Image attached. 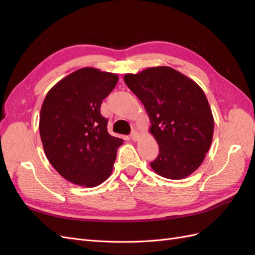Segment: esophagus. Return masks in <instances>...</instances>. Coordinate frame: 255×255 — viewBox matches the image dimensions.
Wrapping results in <instances>:
<instances>
[{
	"label": "esophagus",
	"mask_w": 255,
	"mask_h": 255,
	"mask_svg": "<svg viewBox=\"0 0 255 255\" xmlns=\"http://www.w3.org/2000/svg\"><path fill=\"white\" fill-rule=\"evenodd\" d=\"M130 138H132L134 141H137L140 138V134L138 133L137 130L134 129V130H132V133H130Z\"/></svg>",
	"instance_id": "34e87169"
}]
</instances>
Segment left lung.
<instances>
[{
	"instance_id": "obj_1",
	"label": "left lung",
	"mask_w": 255,
	"mask_h": 255,
	"mask_svg": "<svg viewBox=\"0 0 255 255\" xmlns=\"http://www.w3.org/2000/svg\"><path fill=\"white\" fill-rule=\"evenodd\" d=\"M125 82L140 100L151 121L159 154L150 163L170 180L188 176L202 164L214 134L210 104L199 85L170 67L126 74Z\"/></svg>"
}]
</instances>
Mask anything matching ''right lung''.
Masks as SVG:
<instances>
[{
  "mask_svg": "<svg viewBox=\"0 0 255 255\" xmlns=\"http://www.w3.org/2000/svg\"><path fill=\"white\" fill-rule=\"evenodd\" d=\"M117 74L82 68L53 86L41 106L39 132L51 165L69 182L95 187L109 179L123 140L107 132L101 104Z\"/></svg>",
  "mask_w": 255,
  "mask_h": 255,
  "instance_id": "right-lung-1",
  "label": "right lung"
}]
</instances>
